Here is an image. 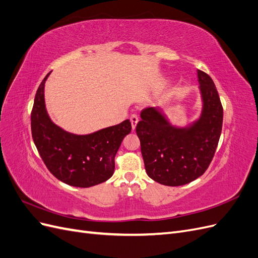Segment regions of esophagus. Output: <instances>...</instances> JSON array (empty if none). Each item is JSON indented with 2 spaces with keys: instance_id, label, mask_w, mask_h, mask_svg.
<instances>
[{
  "instance_id": "1",
  "label": "esophagus",
  "mask_w": 258,
  "mask_h": 258,
  "mask_svg": "<svg viewBox=\"0 0 258 258\" xmlns=\"http://www.w3.org/2000/svg\"><path fill=\"white\" fill-rule=\"evenodd\" d=\"M130 120H131V124H132V129H135L138 121H139V116L137 114H132L130 116Z\"/></svg>"
}]
</instances>
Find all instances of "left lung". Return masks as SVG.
Segmentation results:
<instances>
[{
    "instance_id": "left-lung-1",
    "label": "left lung",
    "mask_w": 258,
    "mask_h": 258,
    "mask_svg": "<svg viewBox=\"0 0 258 258\" xmlns=\"http://www.w3.org/2000/svg\"><path fill=\"white\" fill-rule=\"evenodd\" d=\"M204 110L189 128L171 126L157 108L146 107L137 124V135L147 175L167 186L192 182L206 172L220 141L223 106L215 85L197 71Z\"/></svg>"
}]
</instances>
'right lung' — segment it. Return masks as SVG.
<instances>
[{
    "label": "right lung",
    "instance_id": "1",
    "mask_svg": "<svg viewBox=\"0 0 258 258\" xmlns=\"http://www.w3.org/2000/svg\"><path fill=\"white\" fill-rule=\"evenodd\" d=\"M50 72L38 87L31 112L34 144L49 172L61 182L75 187H90L105 182L115 169V155L123 138L131 132V122L87 136H76L54 124L45 108L44 87Z\"/></svg>",
    "mask_w": 258,
    "mask_h": 258
}]
</instances>
